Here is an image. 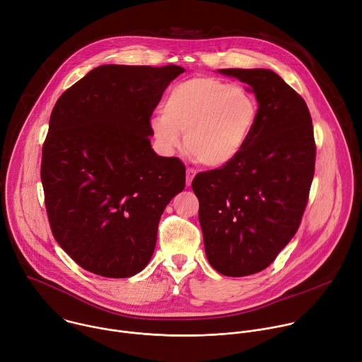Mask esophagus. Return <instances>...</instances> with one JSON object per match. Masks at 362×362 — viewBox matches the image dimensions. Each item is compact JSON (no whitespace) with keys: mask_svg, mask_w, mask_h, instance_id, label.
Wrapping results in <instances>:
<instances>
[{"mask_svg":"<svg viewBox=\"0 0 362 362\" xmlns=\"http://www.w3.org/2000/svg\"><path fill=\"white\" fill-rule=\"evenodd\" d=\"M194 175H196V170H194V169H192V168H187V169H186V186H190V185H192V180H193Z\"/></svg>","mask_w":362,"mask_h":362,"instance_id":"esophagus-1","label":"esophagus"}]
</instances>
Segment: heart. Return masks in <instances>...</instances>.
I'll return each mask as SVG.
<instances>
[{
    "instance_id": "obj_1",
    "label": "heart",
    "mask_w": 362,
    "mask_h": 362,
    "mask_svg": "<svg viewBox=\"0 0 362 362\" xmlns=\"http://www.w3.org/2000/svg\"><path fill=\"white\" fill-rule=\"evenodd\" d=\"M257 115L256 98L246 88L196 76L170 88L151 130L166 150L176 148L183 133L185 148L196 162L221 168L242 151Z\"/></svg>"
}]
</instances>
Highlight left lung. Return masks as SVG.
Here are the masks:
<instances>
[{
	"mask_svg": "<svg viewBox=\"0 0 362 362\" xmlns=\"http://www.w3.org/2000/svg\"><path fill=\"white\" fill-rule=\"evenodd\" d=\"M257 100L256 124L228 165L192 182L204 250L214 269L246 276L268 268L295 236L315 172L317 146L305 100L276 73L223 69Z\"/></svg>",
	"mask_w": 362,
	"mask_h": 362,
	"instance_id": "left-lung-1",
	"label": "left lung"
}]
</instances>
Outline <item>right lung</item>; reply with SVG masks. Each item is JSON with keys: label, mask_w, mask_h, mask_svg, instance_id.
<instances>
[{"label": "right lung", "mask_w": 362, "mask_h": 362, "mask_svg": "<svg viewBox=\"0 0 362 362\" xmlns=\"http://www.w3.org/2000/svg\"><path fill=\"white\" fill-rule=\"evenodd\" d=\"M183 67L107 64L67 88L51 112L41 183L51 232L83 269L129 278L148 264L186 168L153 151L150 119Z\"/></svg>", "instance_id": "right-lung-1"}]
</instances>
